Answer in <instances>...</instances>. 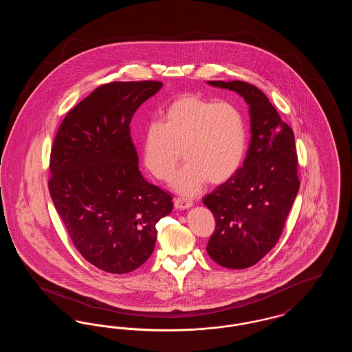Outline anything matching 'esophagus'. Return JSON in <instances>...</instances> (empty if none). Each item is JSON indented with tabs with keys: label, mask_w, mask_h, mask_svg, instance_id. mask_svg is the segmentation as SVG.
<instances>
[{
	"label": "esophagus",
	"mask_w": 352,
	"mask_h": 352,
	"mask_svg": "<svg viewBox=\"0 0 352 352\" xmlns=\"http://www.w3.org/2000/svg\"><path fill=\"white\" fill-rule=\"evenodd\" d=\"M192 206V201H184V199H175L174 201V207L177 208V210H187V208H190Z\"/></svg>",
	"instance_id": "1"
}]
</instances>
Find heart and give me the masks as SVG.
I'll list each match as a JSON object with an SVG mask.
<instances>
[{
  "mask_svg": "<svg viewBox=\"0 0 352 352\" xmlns=\"http://www.w3.org/2000/svg\"><path fill=\"white\" fill-rule=\"evenodd\" d=\"M245 151L247 126L240 111L192 94L171 101L161 124H148L141 140L142 164L162 182L171 179L182 153L184 168L173 188L187 198L195 197L207 181L221 184L232 178Z\"/></svg>",
  "mask_w": 352,
  "mask_h": 352,
  "instance_id": "obj_1",
  "label": "heart"
}]
</instances>
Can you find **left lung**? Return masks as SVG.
Wrapping results in <instances>:
<instances>
[{
  "mask_svg": "<svg viewBox=\"0 0 352 352\" xmlns=\"http://www.w3.org/2000/svg\"><path fill=\"white\" fill-rule=\"evenodd\" d=\"M207 83L234 91L250 105L251 144L243 166L203 198L215 217L207 253L221 267L245 269L276 245L300 190L294 133L257 87Z\"/></svg>",
  "mask_w": 352,
  "mask_h": 352,
  "instance_id": "left-lung-1",
  "label": "left lung"
}]
</instances>
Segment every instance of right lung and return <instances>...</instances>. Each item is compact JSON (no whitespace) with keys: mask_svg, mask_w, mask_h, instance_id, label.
Wrapping results in <instances>:
<instances>
[{"mask_svg":"<svg viewBox=\"0 0 352 352\" xmlns=\"http://www.w3.org/2000/svg\"><path fill=\"white\" fill-rule=\"evenodd\" d=\"M161 82H112L72 108L51 148L49 191L84 258L124 274L151 257L157 221L173 210L171 195L138 170L131 121Z\"/></svg>","mask_w":352,"mask_h":352,"instance_id":"obj_1","label":"right lung"}]
</instances>
